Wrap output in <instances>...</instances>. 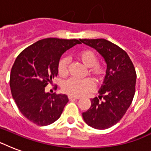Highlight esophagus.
Masks as SVG:
<instances>
[{
	"label": "esophagus",
	"mask_w": 151,
	"mask_h": 151,
	"mask_svg": "<svg viewBox=\"0 0 151 151\" xmlns=\"http://www.w3.org/2000/svg\"><path fill=\"white\" fill-rule=\"evenodd\" d=\"M68 99H70V100H72V99H79L80 98H79V97L72 96H68Z\"/></svg>",
	"instance_id": "34e87169"
}]
</instances>
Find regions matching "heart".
Instances as JSON below:
<instances>
[{"label":"heart","instance_id":"heart-1","mask_svg":"<svg viewBox=\"0 0 151 151\" xmlns=\"http://www.w3.org/2000/svg\"><path fill=\"white\" fill-rule=\"evenodd\" d=\"M77 59L88 69V73L97 83H101L106 74V68L103 64L98 63L97 55L90 49H85L77 53ZM69 59L63 58L58 64V73L60 76H65L68 72ZM93 88V83L90 79H78L71 78L64 81L62 90L64 93L72 96H81L85 92Z\"/></svg>","mask_w":151,"mask_h":151}]
</instances>
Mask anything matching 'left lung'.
<instances>
[{"label":"left lung","mask_w":151,"mask_h":151,"mask_svg":"<svg viewBox=\"0 0 151 151\" xmlns=\"http://www.w3.org/2000/svg\"><path fill=\"white\" fill-rule=\"evenodd\" d=\"M95 48L106 63V74L99 90V98L82 117L96 129H106L117 124L131 105L136 91V73L132 62L122 48L106 39H80Z\"/></svg>","instance_id":"left-lung-1"}]
</instances>
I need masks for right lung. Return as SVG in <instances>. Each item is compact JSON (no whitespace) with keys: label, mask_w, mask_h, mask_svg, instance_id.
I'll return each mask as SVG.
<instances>
[{"label":"right lung","mask_w":151,"mask_h":151,"mask_svg":"<svg viewBox=\"0 0 151 151\" xmlns=\"http://www.w3.org/2000/svg\"><path fill=\"white\" fill-rule=\"evenodd\" d=\"M78 44L81 42L77 39H42L15 59L11 70V92L20 112L34 124L45 126L61 116L68 97L50 94L45 88L58 74L62 55Z\"/></svg>","instance_id":"1"}]
</instances>
